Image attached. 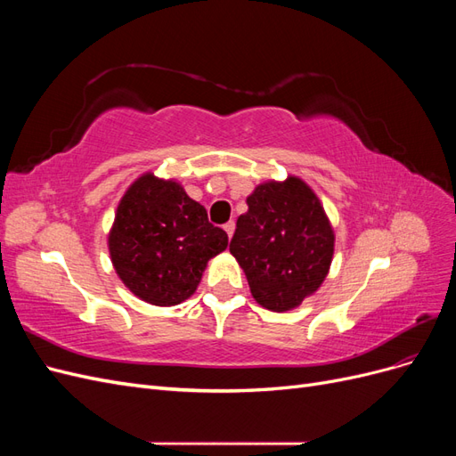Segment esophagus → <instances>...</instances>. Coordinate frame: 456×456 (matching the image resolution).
Listing matches in <instances>:
<instances>
[{"mask_svg":"<svg viewBox=\"0 0 456 456\" xmlns=\"http://www.w3.org/2000/svg\"><path fill=\"white\" fill-rule=\"evenodd\" d=\"M233 230H236V223H233V220H230V223H226V224H224V232L228 233V238H232Z\"/></svg>","mask_w":456,"mask_h":456,"instance_id":"obj_1","label":"esophagus"}]
</instances>
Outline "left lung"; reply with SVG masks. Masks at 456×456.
Segmentation results:
<instances>
[{
	"label": "left lung",
	"mask_w": 456,
	"mask_h": 456,
	"mask_svg": "<svg viewBox=\"0 0 456 456\" xmlns=\"http://www.w3.org/2000/svg\"><path fill=\"white\" fill-rule=\"evenodd\" d=\"M230 253L262 308H298L325 281L335 253V232L315 191L298 176L258 184L247 196Z\"/></svg>",
	"instance_id": "obj_1"
}]
</instances>
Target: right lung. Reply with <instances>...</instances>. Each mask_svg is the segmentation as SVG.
Wrapping results in <instances>:
<instances>
[{
    "label": "right lung",
    "instance_id": "add662e5",
    "mask_svg": "<svg viewBox=\"0 0 456 456\" xmlns=\"http://www.w3.org/2000/svg\"><path fill=\"white\" fill-rule=\"evenodd\" d=\"M228 247V233L207 218L175 178L144 173L126 190L108 233L118 278L154 306H175L196 293L207 262Z\"/></svg>",
    "mask_w": 456,
    "mask_h": 456
}]
</instances>
